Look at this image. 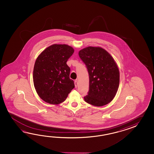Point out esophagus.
Here are the masks:
<instances>
[{
	"mask_svg": "<svg viewBox=\"0 0 154 154\" xmlns=\"http://www.w3.org/2000/svg\"><path fill=\"white\" fill-rule=\"evenodd\" d=\"M74 84H75V88H77V86H78V80H76L75 81V82H74Z\"/></svg>",
	"mask_w": 154,
	"mask_h": 154,
	"instance_id": "esophagus-1",
	"label": "esophagus"
}]
</instances>
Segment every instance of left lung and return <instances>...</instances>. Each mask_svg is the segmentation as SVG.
<instances>
[{
	"mask_svg": "<svg viewBox=\"0 0 154 154\" xmlns=\"http://www.w3.org/2000/svg\"><path fill=\"white\" fill-rule=\"evenodd\" d=\"M79 56L85 63L89 75V91L85 102L100 107L114 98L119 85V70L115 59L100 47L81 49Z\"/></svg>",
	"mask_w": 154,
	"mask_h": 154,
	"instance_id": "obj_1",
	"label": "left lung"
}]
</instances>
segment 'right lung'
<instances>
[{
    "mask_svg": "<svg viewBox=\"0 0 154 154\" xmlns=\"http://www.w3.org/2000/svg\"><path fill=\"white\" fill-rule=\"evenodd\" d=\"M74 52L69 45L53 44L37 58L33 81L37 94L44 101L60 104L74 88V81L69 78L70 69L66 64Z\"/></svg>",
    "mask_w": 154,
    "mask_h": 154,
    "instance_id": "add662e5",
    "label": "right lung"
}]
</instances>
